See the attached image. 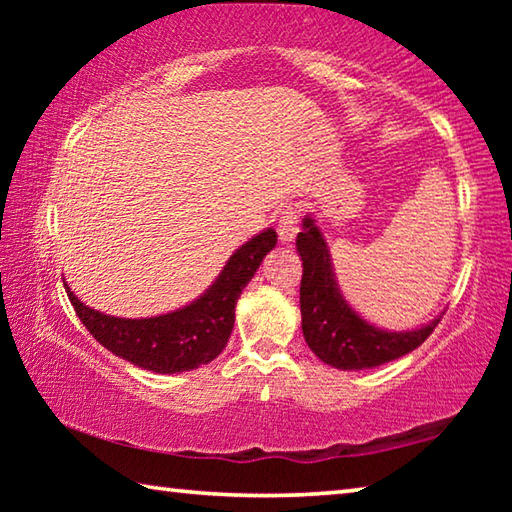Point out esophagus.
Here are the masks:
<instances>
[{
  "mask_svg": "<svg viewBox=\"0 0 512 512\" xmlns=\"http://www.w3.org/2000/svg\"><path fill=\"white\" fill-rule=\"evenodd\" d=\"M277 235H280L282 244H291L298 235V214L293 210H284L277 219Z\"/></svg>",
  "mask_w": 512,
  "mask_h": 512,
  "instance_id": "esophagus-1",
  "label": "esophagus"
}]
</instances>
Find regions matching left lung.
Masks as SVG:
<instances>
[{"instance_id": "obj_1", "label": "left lung", "mask_w": 512, "mask_h": 512, "mask_svg": "<svg viewBox=\"0 0 512 512\" xmlns=\"http://www.w3.org/2000/svg\"><path fill=\"white\" fill-rule=\"evenodd\" d=\"M302 259L300 314L302 334L316 357L339 370H366L384 366L413 352L429 339L443 316L415 329L379 327L363 318L348 300L336 280L332 253L314 214L302 219L296 239Z\"/></svg>"}]
</instances>
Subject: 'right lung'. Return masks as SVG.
<instances>
[{
	"label": "right lung",
	"mask_w": 512,
	"mask_h": 512,
	"mask_svg": "<svg viewBox=\"0 0 512 512\" xmlns=\"http://www.w3.org/2000/svg\"><path fill=\"white\" fill-rule=\"evenodd\" d=\"M277 244V232L266 228L239 246L219 277L189 305L151 318H121L85 305L65 282L76 316L88 332L115 357L133 366L173 375L201 368L223 352L235 327V307L253 280L262 259Z\"/></svg>",
	"instance_id": "add662e5"
}]
</instances>
